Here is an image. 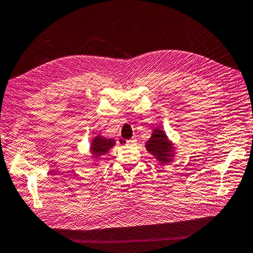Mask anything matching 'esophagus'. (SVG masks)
<instances>
[{"instance_id": "obj_1", "label": "esophagus", "mask_w": 253, "mask_h": 253, "mask_svg": "<svg viewBox=\"0 0 253 253\" xmlns=\"http://www.w3.org/2000/svg\"><path fill=\"white\" fill-rule=\"evenodd\" d=\"M121 145H126V146H135L136 145V139H130V140H120Z\"/></svg>"}]
</instances>
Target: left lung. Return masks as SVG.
I'll list each match as a JSON object with an SVG mask.
<instances>
[{
    "label": "left lung",
    "instance_id": "8db88e82",
    "mask_svg": "<svg viewBox=\"0 0 253 253\" xmlns=\"http://www.w3.org/2000/svg\"><path fill=\"white\" fill-rule=\"evenodd\" d=\"M147 151L161 165H170L174 160L176 155V148L165 129L162 127H155L151 131V136L145 143Z\"/></svg>",
    "mask_w": 253,
    "mask_h": 253
}]
</instances>
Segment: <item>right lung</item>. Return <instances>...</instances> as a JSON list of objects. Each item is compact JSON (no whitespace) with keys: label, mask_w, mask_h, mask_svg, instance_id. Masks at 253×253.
I'll return each instance as SVG.
<instances>
[{"label":"right lung","mask_w":253,"mask_h":253,"mask_svg":"<svg viewBox=\"0 0 253 253\" xmlns=\"http://www.w3.org/2000/svg\"><path fill=\"white\" fill-rule=\"evenodd\" d=\"M115 145L116 140L114 139V138H107L102 136L101 133H96V135L92 138V140L90 142V148H88V151L91 153V158L93 159L91 166H98V162L101 161V158L103 156H105Z\"/></svg>","instance_id":"right-lung-1"}]
</instances>
